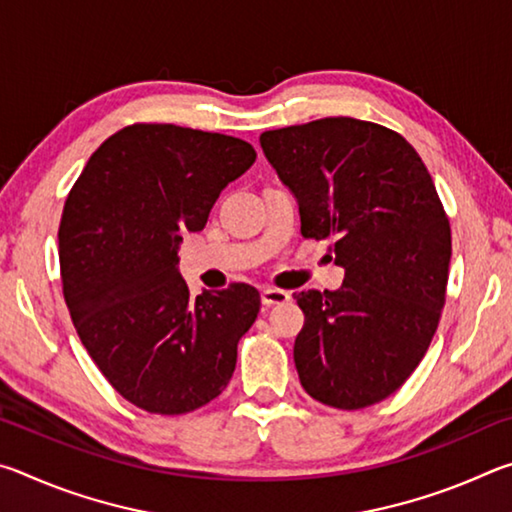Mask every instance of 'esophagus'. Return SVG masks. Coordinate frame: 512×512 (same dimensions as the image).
<instances>
[{
	"mask_svg": "<svg viewBox=\"0 0 512 512\" xmlns=\"http://www.w3.org/2000/svg\"><path fill=\"white\" fill-rule=\"evenodd\" d=\"M289 293L287 291H280V289H264L262 291V305L264 307H275V305H284V302H289Z\"/></svg>",
	"mask_w": 512,
	"mask_h": 512,
	"instance_id": "esophagus-1",
	"label": "esophagus"
}]
</instances>
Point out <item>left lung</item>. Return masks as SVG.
Segmentation results:
<instances>
[{"label":"left lung","instance_id":"left-lung-1","mask_svg":"<svg viewBox=\"0 0 512 512\" xmlns=\"http://www.w3.org/2000/svg\"><path fill=\"white\" fill-rule=\"evenodd\" d=\"M296 196L300 232L334 239L339 291L293 293L305 327L300 384L334 409L393 395L418 368L445 305L452 230L427 167L402 135L327 117L259 137Z\"/></svg>","mask_w":512,"mask_h":512}]
</instances>
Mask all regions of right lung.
<instances>
[{
  "label": "right lung",
  "mask_w": 512,
  "mask_h": 512,
  "mask_svg": "<svg viewBox=\"0 0 512 512\" xmlns=\"http://www.w3.org/2000/svg\"><path fill=\"white\" fill-rule=\"evenodd\" d=\"M255 158L230 135L135 124L92 153L67 196L58 255L69 316L103 377L144 411L201 409L235 372L259 293L232 284L192 298L178 250Z\"/></svg>",
  "instance_id": "add662e5"
}]
</instances>
